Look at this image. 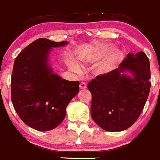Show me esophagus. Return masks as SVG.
<instances>
[{"instance_id":"34e87169","label":"esophagus","mask_w":160,"mask_h":160,"mask_svg":"<svg viewBox=\"0 0 160 160\" xmlns=\"http://www.w3.org/2000/svg\"><path fill=\"white\" fill-rule=\"evenodd\" d=\"M79 88L81 89H86L87 88V84L84 82H81L80 84H79Z\"/></svg>"}]
</instances>
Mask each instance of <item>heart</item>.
<instances>
[{
    "label": "heart",
    "instance_id": "1",
    "mask_svg": "<svg viewBox=\"0 0 160 160\" xmlns=\"http://www.w3.org/2000/svg\"><path fill=\"white\" fill-rule=\"evenodd\" d=\"M112 47V43H106V44L101 45L97 49V51L94 54V55L92 57L91 59L92 60H98V59L103 58L110 51V49ZM122 59H123V53H122V50L119 49H113L112 52L109 54L108 58L101 64L98 65L97 69H96V71H97L98 74H99V75H104V74L110 73V72L113 71L117 68ZM84 60H88L89 59L86 58ZM70 67H71L72 70L75 71H78L80 70L79 65L77 62H73V61L70 62Z\"/></svg>",
    "mask_w": 160,
    "mask_h": 160
}]
</instances>
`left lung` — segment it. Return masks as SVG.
Listing matches in <instances>:
<instances>
[{"instance_id": "obj_1", "label": "left lung", "mask_w": 160, "mask_h": 160, "mask_svg": "<svg viewBox=\"0 0 160 160\" xmlns=\"http://www.w3.org/2000/svg\"><path fill=\"white\" fill-rule=\"evenodd\" d=\"M127 71L132 78L125 74ZM150 63L143 52L128 54L119 68L98 76L88 83L92 94L91 116L109 132L127 130L141 115L149 94Z\"/></svg>"}]
</instances>
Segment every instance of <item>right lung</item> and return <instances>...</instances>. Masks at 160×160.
<instances>
[{
	"instance_id": "obj_1",
	"label": "right lung",
	"mask_w": 160,
	"mask_h": 160,
	"mask_svg": "<svg viewBox=\"0 0 160 160\" xmlns=\"http://www.w3.org/2000/svg\"><path fill=\"white\" fill-rule=\"evenodd\" d=\"M38 38L14 60L11 80L12 101L19 118L39 131L56 128L66 115V107L79 92V82L62 79L48 62L52 48L66 45Z\"/></svg>"
}]
</instances>
